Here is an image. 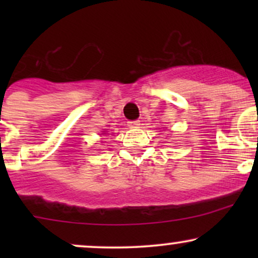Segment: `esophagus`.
Masks as SVG:
<instances>
[{
  "label": "esophagus",
  "mask_w": 258,
  "mask_h": 258,
  "mask_svg": "<svg viewBox=\"0 0 258 258\" xmlns=\"http://www.w3.org/2000/svg\"><path fill=\"white\" fill-rule=\"evenodd\" d=\"M128 127H131V128H135V127H138L141 123H139L138 120H133V121H128Z\"/></svg>",
  "instance_id": "34e87169"
}]
</instances>
